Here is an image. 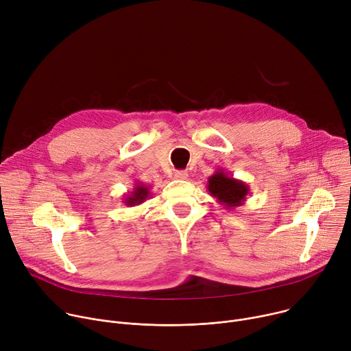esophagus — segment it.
Wrapping results in <instances>:
<instances>
[{"mask_svg": "<svg viewBox=\"0 0 351 351\" xmlns=\"http://www.w3.org/2000/svg\"><path fill=\"white\" fill-rule=\"evenodd\" d=\"M173 176H175V179H179V180H184V179H187V172L186 171H175V173H173Z\"/></svg>", "mask_w": 351, "mask_h": 351, "instance_id": "1", "label": "esophagus"}]
</instances>
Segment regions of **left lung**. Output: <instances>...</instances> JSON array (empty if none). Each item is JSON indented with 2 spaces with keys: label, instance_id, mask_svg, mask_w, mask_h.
Masks as SVG:
<instances>
[{
  "label": "left lung",
  "instance_id": "obj_1",
  "mask_svg": "<svg viewBox=\"0 0 351 351\" xmlns=\"http://www.w3.org/2000/svg\"><path fill=\"white\" fill-rule=\"evenodd\" d=\"M207 190L226 210H233L243 206L250 193L247 183L234 179L223 169L215 171V173L208 178Z\"/></svg>",
  "mask_w": 351,
  "mask_h": 351
}]
</instances>
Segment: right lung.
I'll use <instances>...</instances> for the list:
<instances>
[{"mask_svg": "<svg viewBox=\"0 0 351 351\" xmlns=\"http://www.w3.org/2000/svg\"><path fill=\"white\" fill-rule=\"evenodd\" d=\"M149 186L144 184V183H140V182H136L134 187L132 191H129V194L125 197L123 203L128 206V207H134V206H140L141 203H144L145 199L152 195V191H149Z\"/></svg>", "mask_w": 351, "mask_h": 351, "instance_id": "obj_1", "label": "right lung"}]
</instances>
